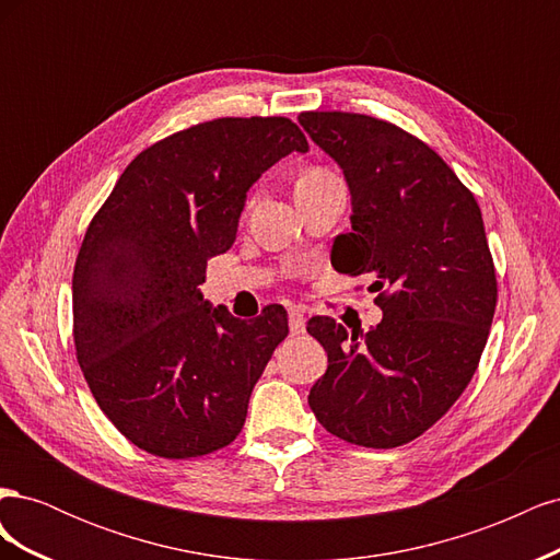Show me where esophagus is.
I'll return each mask as SVG.
<instances>
[{
	"mask_svg": "<svg viewBox=\"0 0 560 560\" xmlns=\"http://www.w3.org/2000/svg\"><path fill=\"white\" fill-rule=\"evenodd\" d=\"M303 331H306V315H303L301 311H292L290 313V334L301 336Z\"/></svg>",
	"mask_w": 560,
	"mask_h": 560,
	"instance_id": "esophagus-1",
	"label": "esophagus"
}]
</instances>
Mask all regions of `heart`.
<instances>
[{
  "mask_svg": "<svg viewBox=\"0 0 560 560\" xmlns=\"http://www.w3.org/2000/svg\"><path fill=\"white\" fill-rule=\"evenodd\" d=\"M327 177H331V175H329V173H325V171H319V167H311V171H306V173H301V175H299V179H296V184H294V189H299V186L317 184V182L327 179Z\"/></svg>",
  "mask_w": 560,
  "mask_h": 560,
  "instance_id": "1",
  "label": "heart"
}]
</instances>
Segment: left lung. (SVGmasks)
Instances as JSON below:
<instances>
[{
  "instance_id": "1",
  "label": "left lung",
  "mask_w": 560,
  "mask_h": 560,
  "mask_svg": "<svg viewBox=\"0 0 560 560\" xmlns=\"http://www.w3.org/2000/svg\"><path fill=\"white\" fill-rule=\"evenodd\" d=\"M299 124L350 191L336 270L374 280L383 311L366 334L308 322L329 362L308 404L338 439L395 448L432 428L479 366L498 303L481 210L436 151L393 124L346 112Z\"/></svg>"
}]
</instances>
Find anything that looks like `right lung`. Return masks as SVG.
Returning <instances> with one entry per match:
<instances>
[{"label": "right lung", "instance_id": "1", "mask_svg": "<svg viewBox=\"0 0 560 560\" xmlns=\"http://www.w3.org/2000/svg\"><path fill=\"white\" fill-rule=\"evenodd\" d=\"M292 151L308 142L290 118H214L135 156L93 217L72 278L77 360L138 448L182 460L241 434L287 313L245 322L198 287L233 245L249 186Z\"/></svg>", "mask_w": 560, "mask_h": 560}]
</instances>
